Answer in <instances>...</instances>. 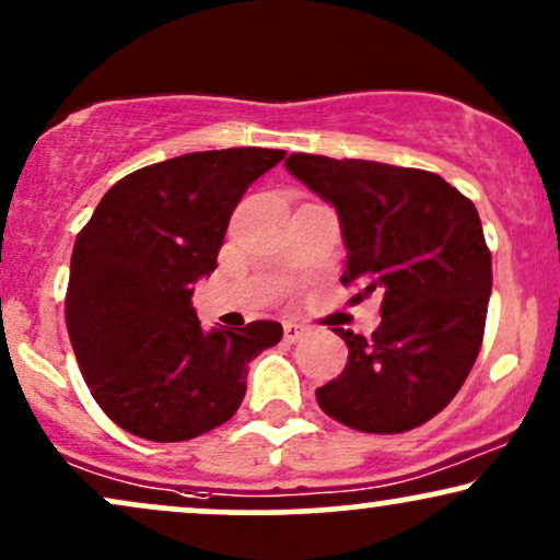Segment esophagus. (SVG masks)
Here are the masks:
<instances>
[{"label": "esophagus", "instance_id": "1", "mask_svg": "<svg viewBox=\"0 0 560 560\" xmlns=\"http://www.w3.org/2000/svg\"><path fill=\"white\" fill-rule=\"evenodd\" d=\"M302 336H305V326H300V323H284V339L289 345L300 341Z\"/></svg>", "mask_w": 560, "mask_h": 560}]
</instances>
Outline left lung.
I'll use <instances>...</instances> for the list:
<instances>
[{
    "mask_svg": "<svg viewBox=\"0 0 560 560\" xmlns=\"http://www.w3.org/2000/svg\"><path fill=\"white\" fill-rule=\"evenodd\" d=\"M287 170L336 206L347 245L341 284L378 292L373 336L339 328L347 368L315 390L360 433H407L448 407L482 347L493 262L480 213L433 172L292 153Z\"/></svg>",
    "mask_w": 560,
    "mask_h": 560,
    "instance_id": "1",
    "label": "left lung"
}]
</instances>
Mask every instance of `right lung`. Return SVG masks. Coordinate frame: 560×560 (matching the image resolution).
<instances>
[{
  "instance_id": "add662e5",
  "label": "right lung",
  "mask_w": 560,
  "mask_h": 560,
  "mask_svg": "<svg viewBox=\"0 0 560 560\" xmlns=\"http://www.w3.org/2000/svg\"><path fill=\"white\" fill-rule=\"evenodd\" d=\"M284 156L226 148L143 166L80 229L67 334L93 399L127 433L177 443L224 425L245 399L247 362L279 345L276 320L206 334L190 300L242 195Z\"/></svg>"
}]
</instances>
